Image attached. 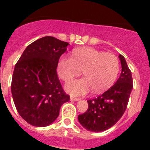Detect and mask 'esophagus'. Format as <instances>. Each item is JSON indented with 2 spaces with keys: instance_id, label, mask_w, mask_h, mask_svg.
<instances>
[{
  "instance_id": "34e87169",
  "label": "esophagus",
  "mask_w": 150,
  "mask_h": 150,
  "mask_svg": "<svg viewBox=\"0 0 150 150\" xmlns=\"http://www.w3.org/2000/svg\"><path fill=\"white\" fill-rule=\"evenodd\" d=\"M70 100L71 101H75V102H76V101L80 100V99H79V98H77V97H75V96H70Z\"/></svg>"
}]
</instances>
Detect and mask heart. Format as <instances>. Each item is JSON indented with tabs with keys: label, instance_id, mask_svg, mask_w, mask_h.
<instances>
[{
	"label": "heart",
	"instance_id": "heart-1",
	"mask_svg": "<svg viewBox=\"0 0 150 150\" xmlns=\"http://www.w3.org/2000/svg\"><path fill=\"white\" fill-rule=\"evenodd\" d=\"M120 62L115 54L93 48L76 50L72 57L62 56L57 67L60 78L67 81L83 70L84 78L67 83L66 90L74 95H83L93 89L95 93L106 90L115 82Z\"/></svg>",
	"mask_w": 150,
	"mask_h": 150
}]
</instances>
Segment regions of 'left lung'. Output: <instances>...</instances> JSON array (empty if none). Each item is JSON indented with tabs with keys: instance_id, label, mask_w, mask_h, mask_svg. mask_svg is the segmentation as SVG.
Instances as JSON below:
<instances>
[{
	"instance_id": "left-lung-1",
	"label": "left lung",
	"mask_w": 150,
	"mask_h": 150,
	"mask_svg": "<svg viewBox=\"0 0 150 150\" xmlns=\"http://www.w3.org/2000/svg\"><path fill=\"white\" fill-rule=\"evenodd\" d=\"M119 58L122 72L117 82L99 96L87 100L88 108L78 115L80 123L88 131L99 132L109 129L121 118L126 110L133 78L123 56L120 54Z\"/></svg>"
}]
</instances>
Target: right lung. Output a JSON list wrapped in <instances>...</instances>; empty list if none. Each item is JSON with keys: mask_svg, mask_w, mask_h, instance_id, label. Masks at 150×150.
<instances>
[{"mask_svg": "<svg viewBox=\"0 0 150 150\" xmlns=\"http://www.w3.org/2000/svg\"><path fill=\"white\" fill-rule=\"evenodd\" d=\"M68 45L51 36L41 38L25 48L15 65L11 86L13 102L21 117L33 126L52 123L69 100L57 72Z\"/></svg>", "mask_w": 150, "mask_h": 150, "instance_id": "1", "label": "right lung"}]
</instances>
